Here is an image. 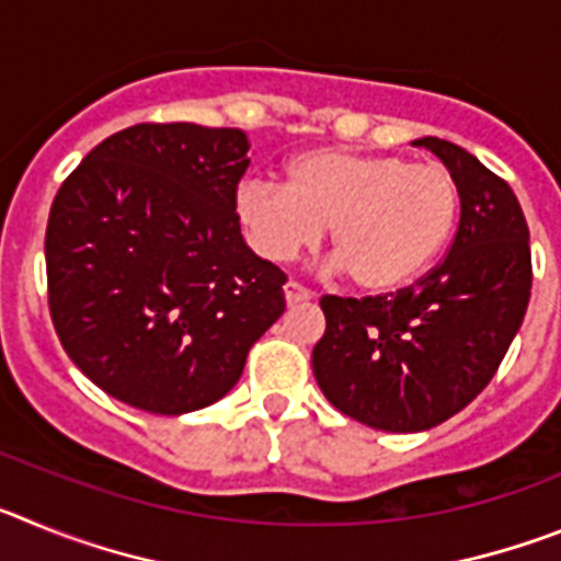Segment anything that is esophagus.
<instances>
[{
    "instance_id": "esophagus-1",
    "label": "esophagus",
    "mask_w": 561,
    "mask_h": 561,
    "mask_svg": "<svg viewBox=\"0 0 561 561\" xmlns=\"http://www.w3.org/2000/svg\"><path fill=\"white\" fill-rule=\"evenodd\" d=\"M284 295H286V304H289V306L309 304L311 297H314L309 289H304V286H300V284H295V280H289V284L284 286Z\"/></svg>"
}]
</instances>
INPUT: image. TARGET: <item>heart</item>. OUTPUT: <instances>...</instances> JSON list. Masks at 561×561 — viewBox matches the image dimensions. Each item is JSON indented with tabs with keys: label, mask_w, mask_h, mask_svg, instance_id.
<instances>
[{
	"label": "heart",
	"mask_w": 561,
	"mask_h": 561,
	"mask_svg": "<svg viewBox=\"0 0 561 561\" xmlns=\"http://www.w3.org/2000/svg\"><path fill=\"white\" fill-rule=\"evenodd\" d=\"M236 213L270 261H289L329 227L331 257L351 284L388 295L413 284L449 244L460 187L438 162L317 148L286 165L284 187L241 185Z\"/></svg>",
	"instance_id": "obj_1"
}]
</instances>
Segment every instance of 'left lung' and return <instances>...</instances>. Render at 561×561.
Instances as JSON below:
<instances>
[{"mask_svg":"<svg viewBox=\"0 0 561 561\" xmlns=\"http://www.w3.org/2000/svg\"><path fill=\"white\" fill-rule=\"evenodd\" d=\"M433 151L460 187L447 257L396 295H325L311 368L325 399L385 433L438 427L497 374L531 297V244L517 196L478 157L438 137Z\"/></svg>","mask_w":561,"mask_h":561,"instance_id":"1","label":"left lung"}]
</instances>
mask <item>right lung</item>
Returning a JSON list of instances; mask_svg holds the SVG:
<instances>
[{
    "label": "right lung",
    "mask_w": 561,
    "mask_h": 561,
    "mask_svg": "<svg viewBox=\"0 0 561 561\" xmlns=\"http://www.w3.org/2000/svg\"><path fill=\"white\" fill-rule=\"evenodd\" d=\"M241 128L140 123L83 157L44 238L49 314L69 359L128 408L202 410L236 388L284 314L286 275L244 244Z\"/></svg>",
    "instance_id": "right-lung-1"
}]
</instances>
